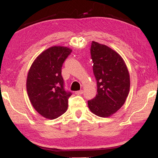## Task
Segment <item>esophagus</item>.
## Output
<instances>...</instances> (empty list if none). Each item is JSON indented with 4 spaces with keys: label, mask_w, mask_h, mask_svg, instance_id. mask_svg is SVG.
<instances>
[{
    "label": "esophagus",
    "mask_w": 158,
    "mask_h": 158,
    "mask_svg": "<svg viewBox=\"0 0 158 158\" xmlns=\"http://www.w3.org/2000/svg\"><path fill=\"white\" fill-rule=\"evenodd\" d=\"M83 93V91L82 89H81V90H79V91H77V92H75V94H77V95H80V94H82Z\"/></svg>",
    "instance_id": "34e87169"
}]
</instances>
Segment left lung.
<instances>
[{"instance_id": "1", "label": "left lung", "mask_w": 158, "mask_h": 158, "mask_svg": "<svg viewBox=\"0 0 158 158\" xmlns=\"http://www.w3.org/2000/svg\"><path fill=\"white\" fill-rule=\"evenodd\" d=\"M90 53L97 81V94L88 100V107L97 116L109 117L123 106L128 96V70L119 53L105 45L92 41Z\"/></svg>"}]
</instances>
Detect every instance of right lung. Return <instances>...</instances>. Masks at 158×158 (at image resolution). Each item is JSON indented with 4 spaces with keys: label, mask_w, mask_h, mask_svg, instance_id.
<instances>
[{
    "label": "right lung",
    "mask_w": 158,
    "mask_h": 158,
    "mask_svg": "<svg viewBox=\"0 0 158 158\" xmlns=\"http://www.w3.org/2000/svg\"><path fill=\"white\" fill-rule=\"evenodd\" d=\"M72 49L53 46L40 54L30 69L26 89L32 106L40 115L54 119L68 109L72 93L64 89L62 67Z\"/></svg>",
    "instance_id": "obj_1"
}]
</instances>
